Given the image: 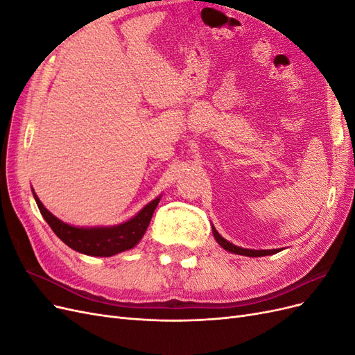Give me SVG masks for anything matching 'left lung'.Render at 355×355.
<instances>
[{"mask_svg":"<svg viewBox=\"0 0 355 355\" xmlns=\"http://www.w3.org/2000/svg\"><path fill=\"white\" fill-rule=\"evenodd\" d=\"M211 231H213V235H214V240L218 241V244L222 247V249L228 250L231 253H235V254H241V256H250V257H261V256H268V254H274V253H278L282 252V249H271V250H254V249H243V247H239L235 245L232 243H230L228 240H225L222 235L216 231V228L213 227L211 225Z\"/></svg>","mask_w":355,"mask_h":355,"instance_id":"8db88e82","label":"left lung"}]
</instances>
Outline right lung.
<instances>
[{"label": "right lung", "instance_id": "1", "mask_svg": "<svg viewBox=\"0 0 355 355\" xmlns=\"http://www.w3.org/2000/svg\"><path fill=\"white\" fill-rule=\"evenodd\" d=\"M32 194H34L42 218L46 219L53 232L63 243L75 252L99 257H110L130 250L139 244L148 230V225L151 222L161 198V196H158L155 200L148 202L136 216L123 223L112 225V227H73V225L65 223L50 213L44 207V204L40 201L34 189H32Z\"/></svg>", "mask_w": 355, "mask_h": 355}]
</instances>
